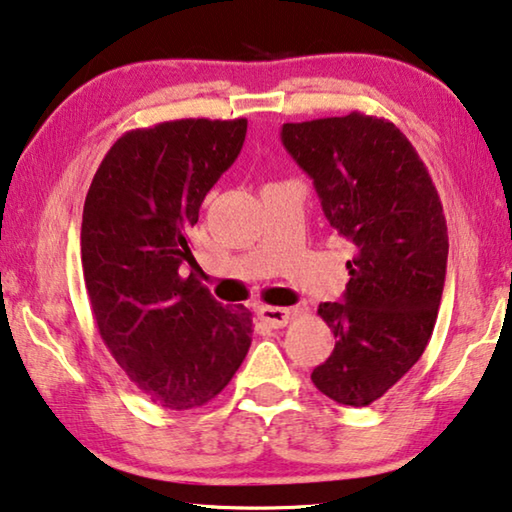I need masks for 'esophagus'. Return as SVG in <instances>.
<instances>
[{
	"mask_svg": "<svg viewBox=\"0 0 512 512\" xmlns=\"http://www.w3.org/2000/svg\"><path fill=\"white\" fill-rule=\"evenodd\" d=\"M294 312H296V310H287V307H266V305L259 307V310H257L259 319H262L269 328H282V326H287L291 316H294Z\"/></svg>",
	"mask_w": 512,
	"mask_h": 512,
	"instance_id": "esophagus-1",
	"label": "esophagus"
}]
</instances>
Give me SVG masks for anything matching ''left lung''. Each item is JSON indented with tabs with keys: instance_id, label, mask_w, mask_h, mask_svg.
Listing matches in <instances>:
<instances>
[{
	"instance_id": "left-lung-1",
	"label": "left lung",
	"mask_w": 512,
	"mask_h": 512,
	"mask_svg": "<svg viewBox=\"0 0 512 512\" xmlns=\"http://www.w3.org/2000/svg\"><path fill=\"white\" fill-rule=\"evenodd\" d=\"M280 136L328 223L355 248L344 300L319 305L335 348L312 383L364 408L415 367L433 335L449 255L442 202L417 150L385 118L351 111L287 123Z\"/></svg>"
}]
</instances>
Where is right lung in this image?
Returning a JSON list of instances; mask_svg holds the SVG:
<instances>
[{
	"instance_id": "add662e5",
	"label": "right lung",
	"mask_w": 512,
	"mask_h": 512,
	"mask_svg": "<svg viewBox=\"0 0 512 512\" xmlns=\"http://www.w3.org/2000/svg\"><path fill=\"white\" fill-rule=\"evenodd\" d=\"M248 120L184 118L132 129L104 154L84 202L81 269L102 342L161 408L223 392L253 342V312L182 278L191 227L239 157Z\"/></svg>"
}]
</instances>
